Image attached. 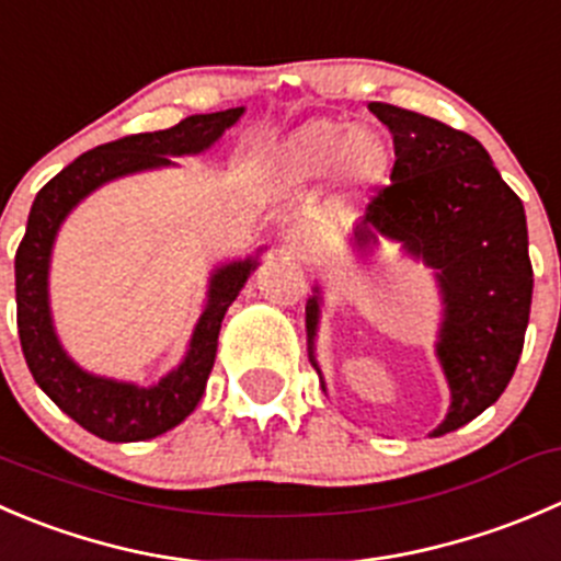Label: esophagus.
<instances>
[{
  "mask_svg": "<svg viewBox=\"0 0 561 561\" xmlns=\"http://www.w3.org/2000/svg\"><path fill=\"white\" fill-rule=\"evenodd\" d=\"M285 243L290 247V252L304 254L309 249V243H312V238H309V232L301 225H293L285 230Z\"/></svg>",
  "mask_w": 561,
  "mask_h": 561,
  "instance_id": "esophagus-1",
  "label": "esophagus"
}]
</instances>
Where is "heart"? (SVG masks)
Returning a JSON list of instances; mask_svg holds the SVG:
<instances>
[{"mask_svg":"<svg viewBox=\"0 0 561 561\" xmlns=\"http://www.w3.org/2000/svg\"><path fill=\"white\" fill-rule=\"evenodd\" d=\"M285 159L296 175L318 178L334 167L345 183H364L383 167V145L364 128L314 119L293 134Z\"/></svg>","mask_w":561,"mask_h":561,"instance_id":"1","label":"heart"}]
</instances>
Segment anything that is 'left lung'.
Instances as JSON below:
<instances>
[{
  "mask_svg": "<svg viewBox=\"0 0 561 561\" xmlns=\"http://www.w3.org/2000/svg\"><path fill=\"white\" fill-rule=\"evenodd\" d=\"M369 112L394 139V167L364 208L356 243L391 238L436 268L453 408L433 436H444L493 405L518 367L535 285L526 214L474 136L391 103L373 101ZM314 325L318 296L307 304L309 342Z\"/></svg>",
  "mask_w": 561,
  "mask_h": 561,
  "instance_id": "1",
  "label": "left lung"
}]
</instances>
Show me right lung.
Listing matches in <instances>:
<instances>
[{"mask_svg": "<svg viewBox=\"0 0 561 561\" xmlns=\"http://www.w3.org/2000/svg\"><path fill=\"white\" fill-rule=\"evenodd\" d=\"M243 114V106L225 108L214 114H192L167 130L130 134L114 142L87 150L84 156L54 175L37 192L32 203L26 232L15 252V320L19 340L35 383L79 422L84 431L103 442H145L181 425L197 408L216 358L221 320L227 307L236 301L243 282L252 274L257 260L225 265L214 274L210 298L192 336V351L186 362L167 375L153 389H136L130 383L95 378L76 367L59 347L48 314V254L54 236L81 197L101 183L119 175L153 167L172 164L167 156H188L210 145Z\"/></svg>", "mask_w": 561, "mask_h": 561, "instance_id": "right-lung-1", "label": "right lung"}]
</instances>
